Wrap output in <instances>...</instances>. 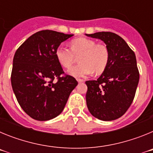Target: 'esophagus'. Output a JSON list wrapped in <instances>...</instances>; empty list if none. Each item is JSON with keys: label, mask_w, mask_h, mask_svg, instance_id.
<instances>
[{"label": "esophagus", "mask_w": 153, "mask_h": 153, "mask_svg": "<svg viewBox=\"0 0 153 153\" xmlns=\"http://www.w3.org/2000/svg\"><path fill=\"white\" fill-rule=\"evenodd\" d=\"M77 81L78 83H83V82H84V80L83 79H77Z\"/></svg>", "instance_id": "34e87169"}]
</instances>
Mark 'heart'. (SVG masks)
I'll use <instances>...</instances> for the list:
<instances>
[{"label": "heart", "mask_w": 153, "mask_h": 153, "mask_svg": "<svg viewBox=\"0 0 153 153\" xmlns=\"http://www.w3.org/2000/svg\"><path fill=\"white\" fill-rule=\"evenodd\" d=\"M56 56L62 67L70 69L79 57L80 64L70 70V74L76 77H84L93 73L99 74L106 68L109 53L107 47L97 44L93 40L85 37L74 39L70 43V50L60 45L56 50Z\"/></svg>", "instance_id": "heart-1"}]
</instances>
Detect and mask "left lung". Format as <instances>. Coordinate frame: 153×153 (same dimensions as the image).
Masks as SVG:
<instances>
[{
    "mask_svg": "<svg viewBox=\"0 0 153 153\" xmlns=\"http://www.w3.org/2000/svg\"><path fill=\"white\" fill-rule=\"evenodd\" d=\"M106 44L109 62L97 80L86 81V105L93 117L103 121L120 118L132 104L140 74L134 52L126 42L112 32L86 34Z\"/></svg>",
    "mask_w": 153,
    "mask_h": 153,
    "instance_id": "left-lung-1",
    "label": "left lung"
}]
</instances>
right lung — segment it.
<instances>
[{
    "label": "right lung",
    "instance_id": "1",
    "mask_svg": "<svg viewBox=\"0 0 153 153\" xmlns=\"http://www.w3.org/2000/svg\"><path fill=\"white\" fill-rule=\"evenodd\" d=\"M73 36L50 30L38 31L16 51L12 88L21 107L31 118L47 121L57 117L77 86L74 77L61 76L64 72L56 56V48Z\"/></svg>",
    "mask_w": 153,
    "mask_h": 153
}]
</instances>
